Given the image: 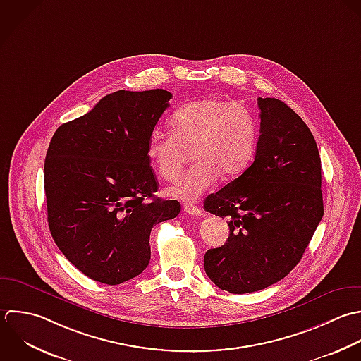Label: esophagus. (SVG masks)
<instances>
[{
	"label": "esophagus",
	"instance_id": "obj_1",
	"mask_svg": "<svg viewBox=\"0 0 361 361\" xmlns=\"http://www.w3.org/2000/svg\"><path fill=\"white\" fill-rule=\"evenodd\" d=\"M184 211L187 212V214H190V215H194V216H201V209L197 207V205H194V204H185L184 205Z\"/></svg>",
	"mask_w": 361,
	"mask_h": 361
}]
</instances>
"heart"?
<instances>
[{
  "instance_id": "heart-1",
  "label": "heart",
  "mask_w": 361,
  "mask_h": 361,
  "mask_svg": "<svg viewBox=\"0 0 361 361\" xmlns=\"http://www.w3.org/2000/svg\"><path fill=\"white\" fill-rule=\"evenodd\" d=\"M171 133L154 130L146 154L156 173L174 181L183 171L187 153L195 164L167 195L197 201L221 177L233 180L250 166L259 142V122L243 104L224 98H201L184 104L170 118Z\"/></svg>"
}]
</instances>
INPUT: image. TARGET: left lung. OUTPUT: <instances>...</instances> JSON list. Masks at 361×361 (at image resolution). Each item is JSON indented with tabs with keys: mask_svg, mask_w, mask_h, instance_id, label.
<instances>
[{
	"mask_svg": "<svg viewBox=\"0 0 361 361\" xmlns=\"http://www.w3.org/2000/svg\"><path fill=\"white\" fill-rule=\"evenodd\" d=\"M260 136L250 167L205 200L229 216V238L204 256L211 281L232 294L264 290L301 260L322 216V174L307 123L283 101L259 98Z\"/></svg>",
	"mask_w": 361,
	"mask_h": 361,
	"instance_id": "8db88e82",
	"label": "left lung"
}]
</instances>
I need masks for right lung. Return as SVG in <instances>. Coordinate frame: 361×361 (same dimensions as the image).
Wrapping results in <instances>:
<instances>
[{
  "label": "right lung",
  "instance_id": "add662e5",
  "mask_svg": "<svg viewBox=\"0 0 361 361\" xmlns=\"http://www.w3.org/2000/svg\"><path fill=\"white\" fill-rule=\"evenodd\" d=\"M171 92L119 90L54 132L44 160L51 238L94 281L116 286L150 262V231L176 218V200L156 198L147 139Z\"/></svg>",
  "mask_w": 361,
  "mask_h": 361
}]
</instances>
